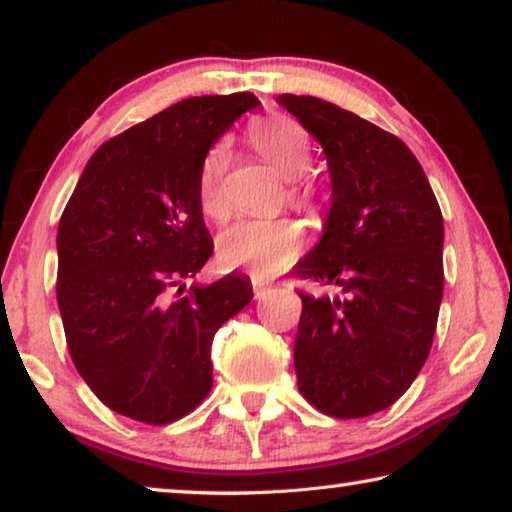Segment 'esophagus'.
<instances>
[{"label": "esophagus", "mask_w": 512, "mask_h": 512, "mask_svg": "<svg viewBox=\"0 0 512 512\" xmlns=\"http://www.w3.org/2000/svg\"><path fill=\"white\" fill-rule=\"evenodd\" d=\"M268 291H271V289H268L266 284H262V282L253 280V293H255V298H257V300H262Z\"/></svg>", "instance_id": "obj_1"}]
</instances>
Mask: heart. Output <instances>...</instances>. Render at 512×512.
I'll use <instances>...</instances> for the list:
<instances>
[{
	"label": "heart",
	"instance_id": "obj_1",
	"mask_svg": "<svg viewBox=\"0 0 512 512\" xmlns=\"http://www.w3.org/2000/svg\"><path fill=\"white\" fill-rule=\"evenodd\" d=\"M250 144L284 178H300L311 164V142L296 119L287 115L266 117L250 126ZM228 169V146L212 144L203 155L196 178V196L201 212L212 221L228 216L223 176ZM289 198L307 212H318L320 201L314 187L293 185ZM305 246V232L289 219H250L232 225L219 237L216 259L223 268H246L255 280H268L296 262Z\"/></svg>",
	"mask_w": 512,
	"mask_h": 512
}]
</instances>
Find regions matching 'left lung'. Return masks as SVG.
Instances as JSON below:
<instances>
[{
  "instance_id": "8db88e82",
  "label": "left lung",
  "mask_w": 512,
  "mask_h": 512,
  "mask_svg": "<svg viewBox=\"0 0 512 512\" xmlns=\"http://www.w3.org/2000/svg\"><path fill=\"white\" fill-rule=\"evenodd\" d=\"M277 101L323 146L332 210L293 268L343 296L298 291V388L332 418H366L406 393L429 357L443 300V214L409 146L316 97Z\"/></svg>"
}]
</instances>
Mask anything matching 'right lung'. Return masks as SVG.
<instances>
[{
	"mask_svg": "<svg viewBox=\"0 0 512 512\" xmlns=\"http://www.w3.org/2000/svg\"><path fill=\"white\" fill-rule=\"evenodd\" d=\"M250 92L178 101L103 142L85 164L58 223L56 298L67 350L99 400L162 427L212 391V341L250 300V282L173 286L212 257L196 196L207 149Z\"/></svg>",
	"mask_w": 512,
	"mask_h": 512,
	"instance_id": "right-lung-1",
	"label": "right lung"
}]
</instances>
